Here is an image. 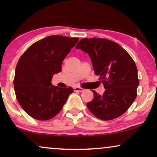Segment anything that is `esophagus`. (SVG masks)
I'll use <instances>...</instances> for the list:
<instances>
[{"mask_svg": "<svg viewBox=\"0 0 157 157\" xmlns=\"http://www.w3.org/2000/svg\"><path fill=\"white\" fill-rule=\"evenodd\" d=\"M83 89L82 88H80V87H74V91H78V92H82L83 91Z\"/></svg>", "mask_w": 157, "mask_h": 157, "instance_id": "34e87169", "label": "esophagus"}]
</instances>
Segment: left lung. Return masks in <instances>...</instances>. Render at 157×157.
Returning a JSON list of instances; mask_svg holds the SVG:
<instances>
[{"instance_id": "8db88e82", "label": "left lung", "mask_w": 157, "mask_h": 157, "mask_svg": "<svg viewBox=\"0 0 157 157\" xmlns=\"http://www.w3.org/2000/svg\"><path fill=\"white\" fill-rule=\"evenodd\" d=\"M76 48L89 55L94 73L106 89L103 96L92 91L94 98L87 103L88 109L104 121L124 114L134 101L139 84L132 58L117 43L105 38H83Z\"/></svg>"}]
</instances>
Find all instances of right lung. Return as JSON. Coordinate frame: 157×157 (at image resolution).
I'll return each mask as SVG.
<instances>
[{"label": "right lung", "mask_w": 157, "mask_h": 157, "mask_svg": "<svg viewBox=\"0 0 157 157\" xmlns=\"http://www.w3.org/2000/svg\"><path fill=\"white\" fill-rule=\"evenodd\" d=\"M78 38L50 36L31 45L16 65L13 81L16 98L23 110L35 119L48 120L56 116L68 96L71 87L52 85L54 74L61 71V65Z\"/></svg>", "instance_id": "obj_1"}]
</instances>
